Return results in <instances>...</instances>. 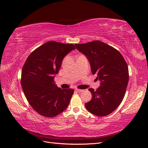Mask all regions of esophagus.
Masks as SVG:
<instances>
[{
  "instance_id": "esophagus-1",
  "label": "esophagus",
  "mask_w": 148,
  "mask_h": 148,
  "mask_svg": "<svg viewBox=\"0 0 148 148\" xmlns=\"http://www.w3.org/2000/svg\"><path fill=\"white\" fill-rule=\"evenodd\" d=\"M75 91H77L78 92H83V90L78 89V88H75Z\"/></svg>"
}]
</instances>
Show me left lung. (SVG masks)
Here are the masks:
<instances>
[{
  "label": "left lung",
  "mask_w": 148,
  "mask_h": 148,
  "mask_svg": "<svg viewBox=\"0 0 148 148\" xmlns=\"http://www.w3.org/2000/svg\"><path fill=\"white\" fill-rule=\"evenodd\" d=\"M90 64L93 74L101 83L96 90L90 88L92 99L85 103L90 113L103 116L115 111L121 103L129 82V69L122 55L113 47L101 41L75 44Z\"/></svg>",
  "instance_id": "obj_1"
}]
</instances>
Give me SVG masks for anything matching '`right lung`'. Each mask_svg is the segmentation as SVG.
<instances>
[{
	"label": "right lung",
	"instance_id": "right-lung-1",
	"mask_svg": "<svg viewBox=\"0 0 148 148\" xmlns=\"http://www.w3.org/2000/svg\"><path fill=\"white\" fill-rule=\"evenodd\" d=\"M75 49L73 44L49 41L27 58L22 69L21 86L29 104L40 115L55 116L70 103L74 90L58 87L53 80L64 56Z\"/></svg>",
	"mask_w": 148,
	"mask_h": 148
}]
</instances>
